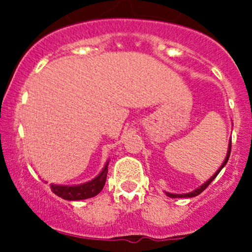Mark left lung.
<instances>
[{"label":"left lung","instance_id":"1","mask_svg":"<svg viewBox=\"0 0 252 252\" xmlns=\"http://www.w3.org/2000/svg\"><path fill=\"white\" fill-rule=\"evenodd\" d=\"M230 149H232V141H229V147H228L227 156H225V158H224V161H223L222 166H220V168H218V171L216 172V173L213 174L212 177H211L210 179L207 180V182L204 183V184H202L201 187H200V188H197V189H195L194 191H191V192H187V194H171V192H166V195H167V196L172 197V199H175V197H194V196H197V195H199V194H201V192L204 191V190L206 189V188H207L208 185L211 184V182H212V180L215 179L216 177H217V174L220 173V171H222V168H223V167H224L225 164H227L228 159H229V156H230Z\"/></svg>","mask_w":252,"mask_h":252}]
</instances>
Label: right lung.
Here are the masks:
<instances>
[{
    "instance_id": "obj_1",
    "label": "right lung",
    "mask_w": 252,
    "mask_h": 252,
    "mask_svg": "<svg viewBox=\"0 0 252 252\" xmlns=\"http://www.w3.org/2000/svg\"><path fill=\"white\" fill-rule=\"evenodd\" d=\"M108 172V162L106 166L103 167L102 172L94 178L93 180L88 183H84L80 185H56L51 184V190L55 192L57 196L62 197V199L68 200V201H77V200H85L90 199V197L96 196L101 190L103 189L106 183V178H107Z\"/></svg>"
}]
</instances>
